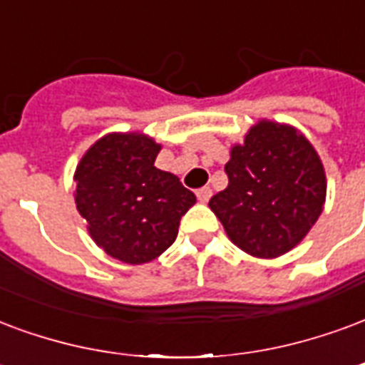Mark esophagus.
<instances>
[{
  "mask_svg": "<svg viewBox=\"0 0 365 365\" xmlns=\"http://www.w3.org/2000/svg\"><path fill=\"white\" fill-rule=\"evenodd\" d=\"M212 195V190L210 187H201V190H197V199L201 201V203H207Z\"/></svg>",
  "mask_w": 365,
  "mask_h": 365,
  "instance_id": "1",
  "label": "esophagus"
}]
</instances>
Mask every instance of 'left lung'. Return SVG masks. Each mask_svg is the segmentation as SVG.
Listing matches in <instances>:
<instances>
[{
    "label": "left lung",
    "mask_w": 365,
    "mask_h": 365,
    "mask_svg": "<svg viewBox=\"0 0 365 365\" xmlns=\"http://www.w3.org/2000/svg\"><path fill=\"white\" fill-rule=\"evenodd\" d=\"M228 187L209 207L230 242L257 259L284 255L323 212L327 175L306 135L288 123L259 120L230 148Z\"/></svg>",
    "instance_id": "left-lung-1"
}]
</instances>
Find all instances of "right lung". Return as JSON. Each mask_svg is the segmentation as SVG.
<instances>
[{
  "instance_id": "right-lung-1",
  "label": "right lung",
  "mask_w": 365,
  "mask_h": 365,
  "mask_svg": "<svg viewBox=\"0 0 365 365\" xmlns=\"http://www.w3.org/2000/svg\"><path fill=\"white\" fill-rule=\"evenodd\" d=\"M162 145L141 131L108 133L75 168V205L100 250L128 265L153 261L178 236L195 195L155 166Z\"/></svg>"
}]
</instances>
